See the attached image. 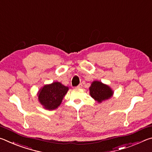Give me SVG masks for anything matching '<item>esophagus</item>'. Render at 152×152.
I'll use <instances>...</instances> for the list:
<instances>
[{"label": "esophagus", "mask_w": 152, "mask_h": 152, "mask_svg": "<svg viewBox=\"0 0 152 152\" xmlns=\"http://www.w3.org/2000/svg\"><path fill=\"white\" fill-rule=\"evenodd\" d=\"M82 84H80L78 86H76V88H82Z\"/></svg>", "instance_id": "esophagus-1"}]
</instances>
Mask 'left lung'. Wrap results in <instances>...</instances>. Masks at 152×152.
<instances>
[{"label": "left lung", "mask_w": 152, "mask_h": 152, "mask_svg": "<svg viewBox=\"0 0 152 152\" xmlns=\"http://www.w3.org/2000/svg\"><path fill=\"white\" fill-rule=\"evenodd\" d=\"M89 90L91 96L99 103L110 99L113 94V90L100 81L92 82Z\"/></svg>", "instance_id": "left-lung-1"}]
</instances>
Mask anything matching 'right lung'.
I'll return each mask as SVG.
<instances>
[{"label":"right lung","instance_id":"right-lung-1","mask_svg":"<svg viewBox=\"0 0 152 152\" xmlns=\"http://www.w3.org/2000/svg\"><path fill=\"white\" fill-rule=\"evenodd\" d=\"M68 87L59 82L45 85L38 92V99L45 109L54 110L60 106Z\"/></svg>","mask_w":152,"mask_h":152}]
</instances>
